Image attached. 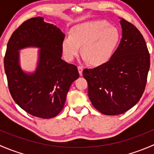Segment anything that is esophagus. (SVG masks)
<instances>
[{
  "instance_id": "esophagus-1",
  "label": "esophagus",
  "mask_w": 154,
  "mask_h": 154,
  "mask_svg": "<svg viewBox=\"0 0 154 154\" xmlns=\"http://www.w3.org/2000/svg\"><path fill=\"white\" fill-rule=\"evenodd\" d=\"M77 68H78V71H79V74H80V76L83 75V66H77Z\"/></svg>"
}]
</instances>
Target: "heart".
Listing matches in <instances>:
<instances>
[{
    "label": "heart",
    "mask_w": 154,
    "mask_h": 154,
    "mask_svg": "<svg viewBox=\"0 0 154 154\" xmlns=\"http://www.w3.org/2000/svg\"><path fill=\"white\" fill-rule=\"evenodd\" d=\"M119 41L116 27L106 21H92L76 26L70 35L62 42V51L68 61H72L80 51L85 61L93 66H100L108 62L113 55Z\"/></svg>",
    "instance_id": "b5f03b06"
}]
</instances>
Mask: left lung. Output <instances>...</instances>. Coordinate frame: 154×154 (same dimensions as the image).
<instances>
[{
	"mask_svg": "<svg viewBox=\"0 0 154 154\" xmlns=\"http://www.w3.org/2000/svg\"><path fill=\"white\" fill-rule=\"evenodd\" d=\"M122 38L110 60L83 71L93 106L107 116L123 114L142 97L150 68V54L143 35L122 18Z\"/></svg>",
	"mask_w": 154,
	"mask_h": 154,
	"instance_id": "8db88e82",
	"label": "left lung"
}]
</instances>
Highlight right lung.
Returning a JSON list of instances; mask_svg holds the SVG:
<instances>
[{"label": "right lung", "instance_id": "right-lung-1", "mask_svg": "<svg viewBox=\"0 0 154 154\" xmlns=\"http://www.w3.org/2000/svg\"><path fill=\"white\" fill-rule=\"evenodd\" d=\"M65 34L42 17L29 18L11 35L4 57L10 92L15 103L29 114L41 119L57 116L64 107L71 83L79 77L77 66L62 60ZM41 48L36 71L26 74L19 66L18 51Z\"/></svg>", "mask_w": 154, "mask_h": 154}]
</instances>
